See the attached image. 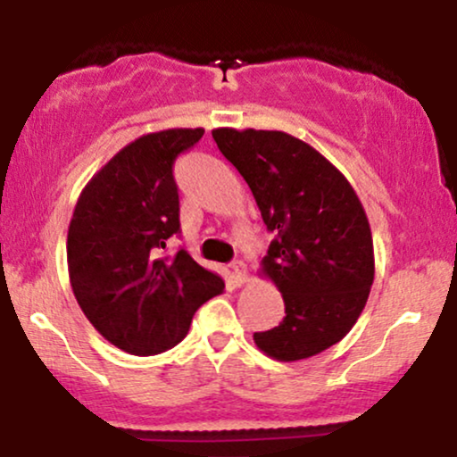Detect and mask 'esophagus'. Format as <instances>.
<instances>
[{
  "label": "esophagus",
  "instance_id": "34e87169",
  "mask_svg": "<svg viewBox=\"0 0 457 457\" xmlns=\"http://www.w3.org/2000/svg\"><path fill=\"white\" fill-rule=\"evenodd\" d=\"M229 277H232L234 286H245V283L249 281V270H246L243 262H234V264L229 266Z\"/></svg>",
  "mask_w": 457,
  "mask_h": 457
}]
</instances>
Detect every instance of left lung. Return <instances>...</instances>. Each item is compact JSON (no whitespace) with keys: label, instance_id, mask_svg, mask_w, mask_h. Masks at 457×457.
I'll return each mask as SVG.
<instances>
[{"label":"left lung","instance_id":"obj_1","mask_svg":"<svg viewBox=\"0 0 457 457\" xmlns=\"http://www.w3.org/2000/svg\"><path fill=\"white\" fill-rule=\"evenodd\" d=\"M212 137L275 234L260 275L281 292L286 318L253 342L283 363L316 356L348 335L374 283L363 204L327 156L283 130L214 129Z\"/></svg>","mask_w":457,"mask_h":457}]
</instances>
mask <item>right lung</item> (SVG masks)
I'll return each instance as SVG.
<instances>
[{"mask_svg":"<svg viewBox=\"0 0 457 457\" xmlns=\"http://www.w3.org/2000/svg\"><path fill=\"white\" fill-rule=\"evenodd\" d=\"M204 129L141 135L90 178L68 225L72 292L92 327L129 354L165 353L185 339L195 312L225 283L185 249L159 258L180 232L174 161Z\"/></svg>","mask_w":457,"mask_h":457,"instance_id":"1","label":"right lung"}]
</instances>
